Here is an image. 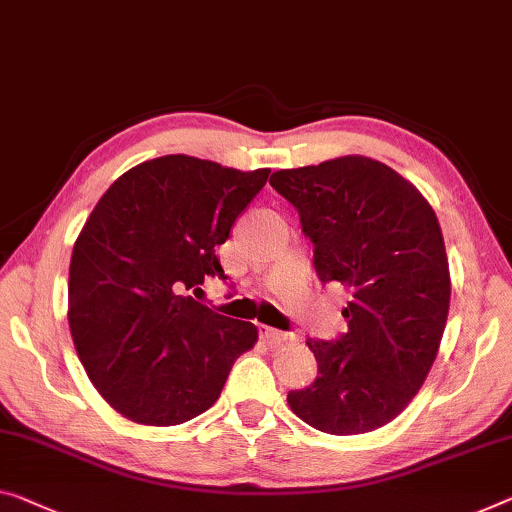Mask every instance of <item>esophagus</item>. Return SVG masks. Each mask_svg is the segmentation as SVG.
Masks as SVG:
<instances>
[{
  "label": "esophagus",
  "instance_id": "1",
  "mask_svg": "<svg viewBox=\"0 0 512 512\" xmlns=\"http://www.w3.org/2000/svg\"><path fill=\"white\" fill-rule=\"evenodd\" d=\"M261 338H263V341H265L267 345H270V348H277V345L290 341V336H288V334L279 332V329L265 327V325H261Z\"/></svg>",
  "mask_w": 512,
  "mask_h": 512
}]
</instances>
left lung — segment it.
Listing matches in <instances>:
<instances>
[{
	"label": "left lung",
	"mask_w": 512,
	"mask_h": 512,
	"mask_svg": "<svg viewBox=\"0 0 512 512\" xmlns=\"http://www.w3.org/2000/svg\"><path fill=\"white\" fill-rule=\"evenodd\" d=\"M270 185L300 212L322 283L348 286V334L306 341L311 387L288 393L327 435L387 426L423 387L442 343L451 272L437 215L410 180L364 155L274 171Z\"/></svg>",
	"instance_id": "obj_1"
}]
</instances>
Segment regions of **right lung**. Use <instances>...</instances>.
Returning a JSON list of instances; mask_svg holds the SVG:
<instances>
[{"instance_id": "1", "label": "right lung", "mask_w": 512, "mask_h": 512, "mask_svg": "<svg viewBox=\"0 0 512 512\" xmlns=\"http://www.w3.org/2000/svg\"><path fill=\"white\" fill-rule=\"evenodd\" d=\"M267 176L155 157L116 178L86 219L70 258L68 325L93 387L125 419L157 428L194 419L256 345V325L187 290L226 279L215 247Z\"/></svg>"}]
</instances>
